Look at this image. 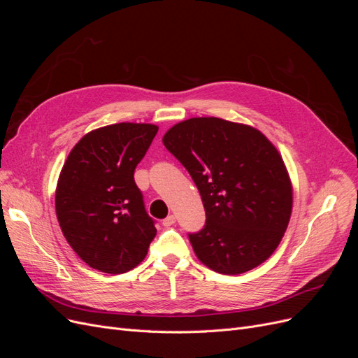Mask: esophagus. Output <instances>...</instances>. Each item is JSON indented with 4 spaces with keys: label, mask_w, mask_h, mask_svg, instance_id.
Listing matches in <instances>:
<instances>
[{
    "label": "esophagus",
    "mask_w": 358,
    "mask_h": 358,
    "mask_svg": "<svg viewBox=\"0 0 358 358\" xmlns=\"http://www.w3.org/2000/svg\"><path fill=\"white\" fill-rule=\"evenodd\" d=\"M175 222H176V216L175 215H169L167 218L162 221V225H164V227H171Z\"/></svg>",
    "instance_id": "34e87169"
}]
</instances>
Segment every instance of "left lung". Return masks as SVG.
<instances>
[{
    "instance_id": "left-lung-1",
    "label": "left lung",
    "mask_w": 358,
    "mask_h": 358,
    "mask_svg": "<svg viewBox=\"0 0 358 358\" xmlns=\"http://www.w3.org/2000/svg\"><path fill=\"white\" fill-rule=\"evenodd\" d=\"M199 188L206 224L189 233L200 262L222 275L248 272L273 254L287 230L292 187L278 149L257 128L191 117L162 137Z\"/></svg>"
}]
</instances>
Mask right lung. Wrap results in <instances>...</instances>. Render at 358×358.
Listing matches in <instances>:
<instances>
[{"instance_id": "add662e5", "label": "right lung", "mask_w": 358, "mask_h": 358, "mask_svg": "<svg viewBox=\"0 0 358 358\" xmlns=\"http://www.w3.org/2000/svg\"><path fill=\"white\" fill-rule=\"evenodd\" d=\"M157 133L152 124L107 125L85 134L64 162L55 194L58 222L74 252L100 272L134 268L157 234L134 182Z\"/></svg>"}]
</instances>
